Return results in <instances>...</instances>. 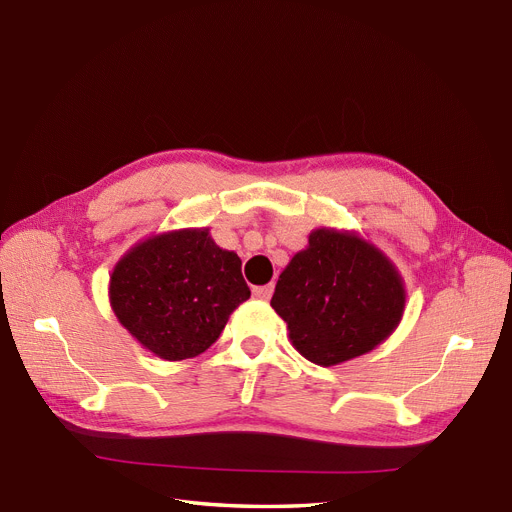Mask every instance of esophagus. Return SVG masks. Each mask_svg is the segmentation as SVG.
<instances>
[{"mask_svg":"<svg viewBox=\"0 0 512 512\" xmlns=\"http://www.w3.org/2000/svg\"><path fill=\"white\" fill-rule=\"evenodd\" d=\"M272 291H274V285H261V287H255L253 289V295L259 300H270L272 298Z\"/></svg>","mask_w":512,"mask_h":512,"instance_id":"1","label":"esophagus"}]
</instances>
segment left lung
Listing matches in <instances>:
<instances>
[{"label": "left lung", "instance_id": "left-lung-1", "mask_svg": "<svg viewBox=\"0 0 512 512\" xmlns=\"http://www.w3.org/2000/svg\"><path fill=\"white\" fill-rule=\"evenodd\" d=\"M270 306L317 366L366 355L400 325L406 289L395 263L357 232L317 227L280 272Z\"/></svg>", "mask_w": 512, "mask_h": 512}]
</instances>
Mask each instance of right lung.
<instances>
[{
    "mask_svg": "<svg viewBox=\"0 0 512 512\" xmlns=\"http://www.w3.org/2000/svg\"><path fill=\"white\" fill-rule=\"evenodd\" d=\"M242 261L208 227L153 234L117 261L108 285L119 323L146 351L183 361L217 340L229 315L251 298Z\"/></svg>",
    "mask_w": 512,
    "mask_h": 512,
    "instance_id": "obj_1",
    "label": "right lung"
}]
</instances>
